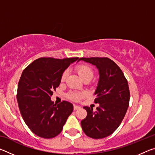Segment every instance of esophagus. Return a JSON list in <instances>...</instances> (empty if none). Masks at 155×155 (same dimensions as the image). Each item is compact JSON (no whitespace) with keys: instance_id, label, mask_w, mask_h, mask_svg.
I'll return each mask as SVG.
<instances>
[{"instance_id":"34e87169","label":"esophagus","mask_w":155,"mask_h":155,"mask_svg":"<svg viewBox=\"0 0 155 155\" xmlns=\"http://www.w3.org/2000/svg\"><path fill=\"white\" fill-rule=\"evenodd\" d=\"M81 108V107L80 106H78V105H74V110H77V109H80Z\"/></svg>"}]
</instances>
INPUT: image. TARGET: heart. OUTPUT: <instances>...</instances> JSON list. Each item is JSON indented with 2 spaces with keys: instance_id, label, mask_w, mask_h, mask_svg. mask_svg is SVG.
Returning <instances> with one entry per match:
<instances>
[{
  "instance_id": "1",
  "label": "heart",
  "mask_w": 155,
  "mask_h": 155,
  "mask_svg": "<svg viewBox=\"0 0 155 155\" xmlns=\"http://www.w3.org/2000/svg\"><path fill=\"white\" fill-rule=\"evenodd\" d=\"M76 71L77 72L78 74L79 75L80 78L83 81L85 80H91L92 78L94 76V71L92 68L89 66L85 64H81L77 65L75 68ZM68 72L65 70L64 72L61 76V81H64L65 80V78L67 77ZM85 95V94L84 92H72L69 94V98L74 101H78L81 98Z\"/></svg>"
}]
</instances>
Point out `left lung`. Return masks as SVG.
Segmentation results:
<instances>
[{"label":"left lung","mask_w":155,"mask_h":155,"mask_svg":"<svg viewBox=\"0 0 155 155\" xmlns=\"http://www.w3.org/2000/svg\"><path fill=\"white\" fill-rule=\"evenodd\" d=\"M95 65L99 79L94 95L98 103L96 111L83 107L87 115L81 122L83 132L88 137L102 139L111 135L118 128L127 113L130 100L128 82L121 69L107 57L80 58Z\"/></svg>","instance_id":"8db88e82"}]
</instances>
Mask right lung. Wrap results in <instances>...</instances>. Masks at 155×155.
<instances>
[{
    "label": "right lung",
    "mask_w": 155,
    "mask_h": 155,
    "mask_svg": "<svg viewBox=\"0 0 155 155\" xmlns=\"http://www.w3.org/2000/svg\"><path fill=\"white\" fill-rule=\"evenodd\" d=\"M78 59L42 57L22 72L18 85V104L26 124L39 137L48 139L58 135L72 113L71 103L56 104L51 97L61 83L63 73Z\"/></svg>",
    "instance_id": "obj_1"
}]
</instances>
